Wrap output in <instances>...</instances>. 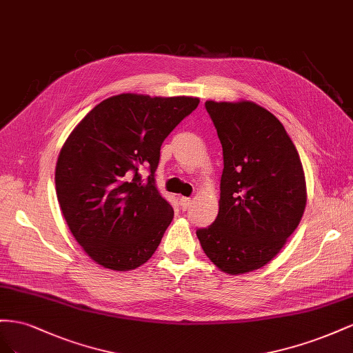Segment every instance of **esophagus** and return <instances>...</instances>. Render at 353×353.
<instances>
[{"label":"esophagus","mask_w":353,"mask_h":353,"mask_svg":"<svg viewBox=\"0 0 353 353\" xmlns=\"http://www.w3.org/2000/svg\"><path fill=\"white\" fill-rule=\"evenodd\" d=\"M190 204H192V199H190V198H188V196H182V198H180V205H182L183 210L189 208Z\"/></svg>","instance_id":"obj_1"}]
</instances>
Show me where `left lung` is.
Returning a JSON list of instances; mask_svg holds the SVG:
<instances>
[{
	"label": "left lung",
	"mask_w": 353,
	"mask_h": 353,
	"mask_svg": "<svg viewBox=\"0 0 353 353\" xmlns=\"http://www.w3.org/2000/svg\"><path fill=\"white\" fill-rule=\"evenodd\" d=\"M223 148L219 214L198 229L207 257L229 275L263 268L299 226L306 207L305 171L284 125L248 100H207Z\"/></svg>",
	"instance_id": "obj_1"
}]
</instances>
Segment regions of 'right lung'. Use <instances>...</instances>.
<instances>
[{
  "label": "right lung",
  "instance_id": "add662e5",
  "mask_svg": "<svg viewBox=\"0 0 353 353\" xmlns=\"http://www.w3.org/2000/svg\"><path fill=\"white\" fill-rule=\"evenodd\" d=\"M198 103L188 96H112L66 139L56 164L57 201L97 265L132 270L155 253L174 216L155 186L161 145ZM145 168L150 176L142 179Z\"/></svg>",
  "mask_w": 353,
  "mask_h": 353
}]
</instances>
